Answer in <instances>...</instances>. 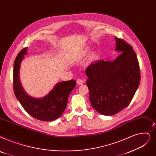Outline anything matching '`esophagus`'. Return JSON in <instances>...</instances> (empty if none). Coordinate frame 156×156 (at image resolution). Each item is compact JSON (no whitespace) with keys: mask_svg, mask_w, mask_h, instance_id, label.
I'll return each instance as SVG.
<instances>
[{"mask_svg":"<svg viewBox=\"0 0 156 156\" xmlns=\"http://www.w3.org/2000/svg\"><path fill=\"white\" fill-rule=\"evenodd\" d=\"M76 83L78 85H82L83 83H84V80L83 79H81V78H79L76 81Z\"/></svg>","mask_w":156,"mask_h":156,"instance_id":"esophagus-1","label":"esophagus"}]
</instances>
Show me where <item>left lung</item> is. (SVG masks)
<instances>
[{"instance_id":"8db88e82","label":"left lung","mask_w":156,"mask_h":156,"mask_svg":"<svg viewBox=\"0 0 156 156\" xmlns=\"http://www.w3.org/2000/svg\"><path fill=\"white\" fill-rule=\"evenodd\" d=\"M115 39V50L121 53L114 61L100 60L85 70L91 105L105 115H113L129 105L141 78L139 62L133 46L122 39Z\"/></svg>"}]
</instances>
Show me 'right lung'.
<instances>
[{
    "label": "right lung",
    "instance_id": "1",
    "mask_svg": "<svg viewBox=\"0 0 156 156\" xmlns=\"http://www.w3.org/2000/svg\"><path fill=\"white\" fill-rule=\"evenodd\" d=\"M27 47L20 51L15 60L13 67V90L16 98L24 110L30 116L43 121H52L59 118L64 112L69 95L76 87L74 80L58 83L44 98H33L22 89L19 80L20 63L27 53Z\"/></svg>",
    "mask_w": 156,
    "mask_h": 156
}]
</instances>
